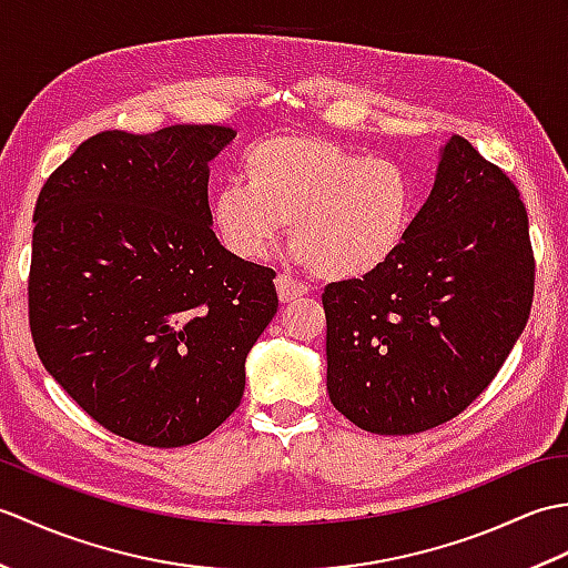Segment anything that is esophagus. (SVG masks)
Instances as JSON below:
<instances>
[{
  "mask_svg": "<svg viewBox=\"0 0 568 568\" xmlns=\"http://www.w3.org/2000/svg\"><path fill=\"white\" fill-rule=\"evenodd\" d=\"M275 291L281 303H293V300L307 295V285L295 281L291 275H277L275 277Z\"/></svg>",
  "mask_w": 568,
  "mask_h": 568,
  "instance_id": "34e87169",
  "label": "esophagus"
}]
</instances>
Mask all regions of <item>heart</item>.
Segmentation results:
<instances>
[{
	"label": "heart",
	"instance_id": "heart-1",
	"mask_svg": "<svg viewBox=\"0 0 568 568\" xmlns=\"http://www.w3.org/2000/svg\"><path fill=\"white\" fill-rule=\"evenodd\" d=\"M413 210V180L397 161L293 134L253 143L241 159V183L212 197V222L234 256L263 258L291 222L293 256L332 281L388 263Z\"/></svg>",
	"mask_w": 568,
	"mask_h": 568
}]
</instances>
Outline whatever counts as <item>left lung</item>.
Segmentation results:
<instances>
[{
    "instance_id": "1",
    "label": "left lung",
    "mask_w": 568,
    "mask_h": 568,
    "mask_svg": "<svg viewBox=\"0 0 568 568\" xmlns=\"http://www.w3.org/2000/svg\"><path fill=\"white\" fill-rule=\"evenodd\" d=\"M532 295L520 192L466 139L452 136L395 256L324 287L332 405L373 434L444 425L496 378Z\"/></svg>"
}]
</instances>
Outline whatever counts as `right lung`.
I'll use <instances>...</instances> for the list:
<instances>
[{
  "mask_svg": "<svg viewBox=\"0 0 568 568\" xmlns=\"http://www.w3.org/2000/svg\"><path fill=\"white\" fill-rule=\"evenodd\" d=\"M214 124L102 131L45 180L33 212L29 324L45 371L104 429L200 442L234 413L277 312L275 273L212 232Z\"/></svg>",
  "mask_w": 568,
  "mask_h": 568,
  "instance_id": "right-lung-1",
  "label": "right lung"
}]
</instances>
